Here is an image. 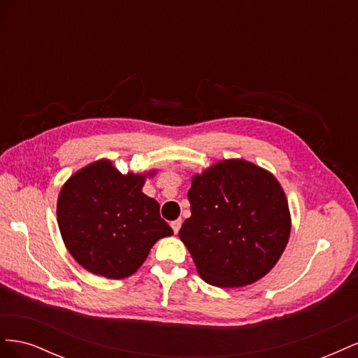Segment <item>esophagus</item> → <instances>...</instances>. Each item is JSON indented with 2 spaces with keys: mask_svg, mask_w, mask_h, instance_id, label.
<instances>
[{
  "mask_svg": "<svg viewBox=\"0 0 358 358\" xmlns=\"http://www.w3.org/2000/svg\"><path fill=\"white\" fill-rule=\"evenodd\" d=\"M180 225H182V221H180V220H176V221L171 222V229H173V231H175V234L179 233Z\"/></svg>",
  "mask_w": 358,
  "mask_h": 358,
  "instance_id": "1",
  "label": "esophagus"
}]
</instances>
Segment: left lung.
I'll list each match as a JSON object with an SVG mask.
<instances>
[{
	"label": "left lung",
	"mask_w": 358,
	"mask_h": 358,
	"mask_svg": "<svg viewBox=\"0 0 358 358\" xmlns=\"http://www.w3.org/2000/svg\"><path fill=\"white\" fill-rule=\"evenodd\" d=\"M191 216L180 241L204 282L239 288L275 267L291 233L288 200L278 179L246 159L215 162L194 175Z\"/></svg>",
	"instance_id": "left-lung-1"
}]
</instances>
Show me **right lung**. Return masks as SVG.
Masks as SVG:
<instances>
[{"instance_id": "right-lung-1", "label": "right lung", "mask_w": 358, "mask_h": 358, "mask_svg": "<svg viewBox=\"0 0 358 358\" xmlns=\"http://www.w3.org/2000/svg\"><path fill=\"white\" fill-rule=\"evenodd\" d=\"M148 173L122 175L110 159L78 170L57 203L58 227L71 257L88 272L109 279L131 276L162 237L173 234L157 200L142 192Z\"/></svg>"}]
</instances>
